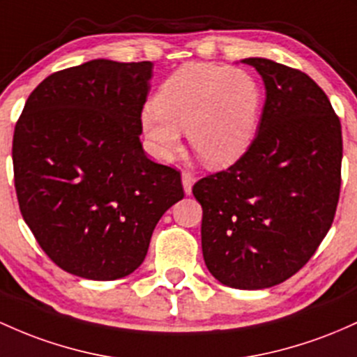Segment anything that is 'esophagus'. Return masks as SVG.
I'll use <instances>...</instances> for the list:
<instances>
[{
    "label": "esophagus",
    "mask_w": 357,
    "mask_h": 357,
    "mask_svg": "<svg viewBox=\"0 0 357 357\" xmlns=\"http://www.w3.org/2000/svg\"><path fill=\"white\" fill-rule=\"evenodd\" d=\"M181 181H183V188H185V193L191 195V188H193V183H195L193 174H190V172L185 171L181 174Z\"/></svg>",
    "instance_id": "esophagus-1"
}]
</instances>
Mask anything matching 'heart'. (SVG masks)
Wrapping results in <instances>:
<instances>
[{"instance_id":"heart-1","label":"heart","mask_w":357,"mask_h":357,"mask_svg":"<svg viewBox=\"0 0 357 357\" xmlns=\"http://www.w3.org/2000/svg\"><path fill=\"white\" fill-rule=\"evenodd\" d=\"M262 91L244 69L190 62L159 86L154 107L140 116L144 134L159 159L169 160L188 142L203 164L229 166L245 154L259 127Z\"/></svg>"}]
</instances>
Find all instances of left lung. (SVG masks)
<instances>
[{"label": "left lung", "instance_id": "left-lung-1", "mask_svg": "<svg viewBox=\"0 0 357 357\" xmlns=\"http://www.w3.org/2000/svg\"><path fill=\"white\" fill-rule=\"evenodd\" d=\"M266 86L259 132L225 171L195 183L202 249L222 284L262 289L298 273L327 236L340 193L342 130L319 84L249 57Z\"/></svg>", "mask_w": 357, "mask_h": 357}]
</instances>
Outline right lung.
I'll use <instances>...</instances> for the list:
<instances>
[{
  "mask_svg": "<svg viewBox=\"0 0 357 357\" xmlns=\"http://www.w3.org/2000/svg\"><path fill=\"white\" fill-rule=\"evenodd\" d=\"M152 62L95 59L50 74L15 125V190L23 220L61 269L112 281L134 273L181 174L140 144Z\"/></svg>",
  "mask_w": 357,
  "mask_h": 357,
  "instance_id": "1",
  "label": "right lung"
}]
</instances>
